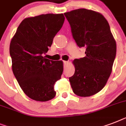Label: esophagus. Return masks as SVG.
<instances>
[{"label": "esophagus", "mask_w": 126, "mask_h": 126, "mask_svg": "<svg viewBox=\"0 0 126 126\" xmlns=\"http://www.w3.org/2000/svg\"><path fill=\"white\" fill-rule=\"evenodd\" d=\"M69 61H63V64H64V65H67L69 64Z\"/></svg>", "instance_id": "esophagus-1"}]
</instances>
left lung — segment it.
<instances>
[{
  "mask_svg": "<svg viewBox=\"0 0 126 126\" xmlns=\"http://www.w3.org/2000/svg\"><path fill=\"white\" fill-rule=\"evenodd\" d=\"M64 15L77 46L86 47V56L73 61L71 87L77 95H93L105 87L110 75L116 53L115 40L109 23L99 13L80 8Z\"/></svg>",
  "mask_w": 126,
  "mask_h": 126,
  "instance_id": "obj_1",
  "label": "left lung"
}]
</instances>
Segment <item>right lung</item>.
<instances>
[{
  "label": "right lung",
  "mask_w": 126,
  "mask_h": 126,
  "mask_svg": "<svg viewBox=\"0 0 126 126\" xmlns=\"http://www.w3.org/2000/svg\"><path fill=\"white\" fill-rule=\"evenodd\" d=\"M63 14H47L25 18L17 29L10 46L12 71L29 97L38 101L53 99V86L63 73L62 61L43 57L63 26Z\"/></svg>",
  "instance_id": "obj_1"
}]
</instances>
